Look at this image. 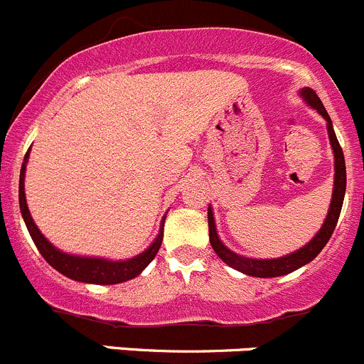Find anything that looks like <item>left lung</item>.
I'll return each mask as SVG.
<instances>
[{"label":"left lung","mask_w":364,"mask_h":364,"mask_svg":"<svg viewBox=\"0 0 364 364\" xmlns=\"http://www.w3.org/2000/svg\"><path fill=\"white\" fill-rule=\"evenodd\" d=\"M300 96L306 100L307 105L313 107V109L316 110L325 121H327V134H328V141H331V148L332 151H334V171H336L331 207H328V213L327 216H325V221L323 225H321V228L316 232V236H314L306 247H302L296 252H291V254L288 255H284V257H277V259H250V257H243V255H237L236 252L228 250V248L221 243L220 237H218L213 209L209 207V210H207V218H209L210 247H213V250L216 252L218 257H220L225 264L237 269V272L245 273V275L269 279V277L288 275V273L302 268L304 264L313 261V259L323 250V247L328 243V240H331L332 232H334L336 223H338V220H340L341 205H343V198H345V189H347V168H345L343 150H341L340 143H338V137H336L334 128H332L331 117H328L327 110H325L323 103L320 102L316 92L309 87H304L302 91H300Z\"/></svg>","instance_id":"8db88e82"}]
</instances>
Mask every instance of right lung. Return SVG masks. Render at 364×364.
<instances>
[{
  "instance_id": "right-lung-1",
  "label": "right lung",
  "mask_w": 364,
  "mask_h": 364,
  "mask_svg": "<svg viewBox=\"0 0 364 364\" xmlns=\"http://www.w3.org/2000/svg\"><path fill=\"white\" fill-rule=\"evenodd\" d=\"M30 154V150H28ZM24 155L23 166H21V175H19V207L23 220L26 223L30 236H32L33 243H36L37 250L41 252L46 262L53 266L58 273L69 277L78 282H87V284H119L124 280H130L134 277L139 275L157 255L159 248H161L162 236H164V220L161 223V230L159 236L155 237L154 243L143 252V254L136 255L127 261H109V259L102 257H80V255H71L65 252L55 248L46 237L41 234L37 225L33 223L32 214H30L28 205H26V198H24V171H26V162H28L30 155Z\"/></svg>"
}]
</instances>
